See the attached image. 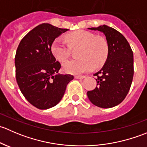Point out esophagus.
Listing matches in <instances>:
<instances>
[{
	"label": "esophagus",
	"instance_id": "obj_1",
	"mask_svg": "<svg viewBox=\"0 0 147 147\" xmlns=\"http://www.w3.org/2000/svg\"><path fill=\"white\" fill-rule=\"evenodd\" d=\"M75 78H76V79H84V78H85V76H80V75H76Z\"/></svg>",
	"mask_w": 147,
	"mask_h": 147
}]
</instances>
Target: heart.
<instances>
[{"instance_id":"obj_1","label":"heart","mask_w":147,"mask_h":147,"mask_svg":"<svg viewBox=\"0 0 147 147\" xmlns=\"http://www.w3.org/2000/svg\"><path fill=\"white\" fill-rule=\"evenodd\" d=\"M67 40L72 47L81 46L78 56L80 58L67 60L63 63V69L67 73L81 74L101 67L109 55V45L103 37L96 36L92 32L79 30L69 33ZM51 51L57 60L63 62L70 55L71 47L60 37L55 38L51 45Z\"/></svg>"}]
</instances>
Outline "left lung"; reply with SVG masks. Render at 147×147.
Segmentation results:
<instances>
[{
    "instance_id": "1",
    "label": "left lung",
    "mask_w": 147,
    "mask_h": 147,
    "mask_svg": "<svg viewBox=\"0 0 147 147\" xmlns=\"http://www.w3.org/2000/svg\"><path fill=\"white\" fill-rule=\"evenodd\" d=\"M99 30L106 36L109 45V55L97 76V87L87 92L90 102L101 108L117 106L128 94L134 76L133 52L124 35L119 31L105 25L90 28Z\"/></svg>"
}]
</instances>
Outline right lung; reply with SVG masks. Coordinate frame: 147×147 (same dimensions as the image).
Instances as JSON below:
<instances>
[{"label": "right lung", "mask_w": 147, "mask_h": 147, "mask_svg": "<svg viewBox=\"0 0 147 147\" xmlns=\"http://www.w3.org/2000/svg\"><path fill=\"white\" fill-rule=\"evenodd\" d=\"M49 23H42L21 40L15 57L16 78L25 98L34 107L47 109L60 102L67 84L74 76L60 75L61 65L56 61L51 45L66 32Z\"/></svg>", "instance_id": "add662e5"}]
</instances>
